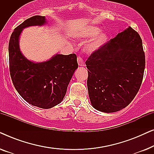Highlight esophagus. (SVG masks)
Segmentation results:
<instances>
[{
	"instance_id": "obj_1",
	"label": "esophagus",
	"mask_w": 154,
	"mask_h": 154,
	"mask_svg": "<svg viewBox=\"0 0 154 154\" xmlns=\"http://www.w3.org/2000/svg\"><path fill=\"white\" fill-rule=\"evenodd\" d=\"M77 61H78V64H79V66H85V63H84L83 59H82L81 57H79V56L78 57Z\"/></svg>"
}]
</instances>
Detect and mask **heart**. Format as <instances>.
Listing matches in <instances>:
<instances>
[{
    "mask_svg": "<svg viewBox=\"0 0 154 154\" xmlns=\"http://www.w3.org/2000/svg\"><path fill=\"white\" fill-rule=\"evenodd\" d=\"M100 31V29L97 26H90L84 28L81 32L79 33V36L80 38H91L93 36H95L97 35ZM107 40V35L105 33H101L97 36L96 38L92 40V41L89 43L86 46V49L89 52H93L94 50H97L100 48L101 46L106 43Z\"/></svg>",
    "mask_w": 154,
    "mask_h": 154,
    "instance_id": "1",
    "label": "heart"
}]
</instances>
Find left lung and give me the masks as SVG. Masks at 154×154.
Listing matches in <instances>:
<instances>
[{
    "mask_svg": "<svg viewBox=\"0 0 154 154\" xmlns=\"http://www.w3.org/2000/svg\"><path fill=\"white\" fill-rule=\"evenodd\" d=\"M85 64L92 106L105 113L121 110L133 100L142 84L145 69L142 38L129 26L92 52Z\"/></svg>",
    "mask_w": 154,
    "mask_h": 154,
    "instance_id": "8db88e82",
    "label": "left lung"
}]
</instances>
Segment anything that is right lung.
<instances>
[{"instance_id": "1", "label": "right lung", "mask_w": 154, "mask_h": 154, "mask_svg": "<svg viewBox=\"0 0 154 154\" xmlns=\"http://www.w3.org/2000/svg\"><path fill=\"white\" fill-rule=\"evenodd\" d=\"M44 16L35 15L17 26L9 41L10 72L13 85L21 97L33 106L50 109L60 104L79 65L75 54H57L46 62L35 63L22 54L19 38L23 29L42 26Z\"/></svg>"}]
</instances>
